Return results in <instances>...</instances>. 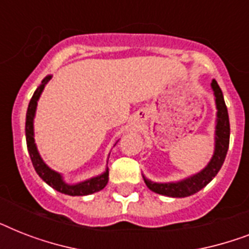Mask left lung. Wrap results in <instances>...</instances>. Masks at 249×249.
I'll return each instance as SVG.
<instances>
[{"instance_id":"obj_1","label":"left lung","mask_w":249,"mask_h":249,"mask_svg":"<svg viewBox=\"0 0 249 249\" xmlns=\"http://www.w3.org/2000/svg\"><path fill=\"white\" fill-rule=\"evenodd\" d=\"M211 88L214 95V105H216V125H214V151L208 161V164L195 174L189 177L172 182H155L148 179L143 173V181L148 189L156 194L169 197H186L194 195L200 191L203 187L208 185L213 178L220 172L224 164L230 142V123H229V113L225 105L224 94L216 80H212Z\"/></svg>"}]
</instances>
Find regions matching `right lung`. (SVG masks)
Here are the masks:
<instances>
[{"mask_svg":"<svg viewBox=\"0 0 249 249\" xmlns=\"http://www.w3.org/2000/svg\"><path fill=\"white\" fill-rule=\"evenodd\" d=\"M53 76L48 75L42 81L40 86L37 88L36 91L33 93L31 101H29L28 109H27V116H25V140H27V148H28L29 156L32 160V164L35 166V170L40 178L44 182H46L50 187H53L56 191L62 194L70 195V196H84V195H90V194L98 193L106 187L107 182H108V166H106V170L103 173L98 174L95 177L88 178L81 182H76V183H68L64 179L63 174L52 169L48 164L45 163L44 159L41 158L37 144L35 142V116H36L37 103L40 99L41 94L44 91L46 84L52 80ZM119 141H116V143ZM115 143V144H116ZM109 156V155H108ZM108 163V159H107Z\"/></svg>","mask_w":249,"mask_h":249,"instance_id":"1","label":"right lung"}]
</instances>
